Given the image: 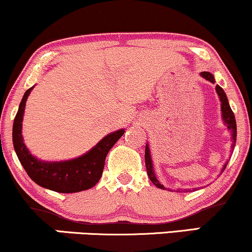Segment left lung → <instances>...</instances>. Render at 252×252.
I'll return each mask as SVG.
<instances>
[{
  "label": "left lung",
  "instance_id": "8db88e82",
  "mask_svg": "<svg viewBox=\"0 0 252 252\" xmlns=\"http://www.w3.org/2000/svg\"><path fill=\"white\" fill-rule=\"evenodd\" d=\"M201 76L203 78H205V80L211 82V83H215V77L213 74H210L209 71H202L201 72ZM216 92L218 94V97H220V110H222V118L224 121V123L226 124V128L230 130V132H231L232 135V145L231 148L233 149L235 148V144H236V136H237V126H236V118H235V114L232 113L231 108H230V104H229V101H228V97H226L225 93H224V90L220 88V86H216ZM144 158H145V166H147V172H148V176H149L150 181L153 182L154 184L157 188H159V189H165L164 186L163 184L159 183V181L157 180L156 175H155V171H154V166H153V160H151V156H150V149H149V145H145V155H144ZM226 164L228 163H225L223 166L222 171H224V169L226 168Z\"/></svg>",
  "mask_w": 252,
  "mask_h": 252
}]
</instances>
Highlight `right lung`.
<instances>
[{"label": "right lung", "mask_w": 252, "mask_h": 252, "mask_svg": "<svg viewBox=\"0 0 252 252\" xmlns=\"http://www.w3.org/2000/svg\"><path fill=\"white\" fill-rule=\"evenodd\" d=\"M30 89L24 93L19 111L13 124V143L21 164L29 177L38 186L56 192L71 193L93 188L101 178L105 157L114 144L122 137L124 130L111 132L97 143L92 150L77 158L63 162H44L29 153L22 137V121Z\"/></svg>", "instance_id": "1"}]
</instances>
